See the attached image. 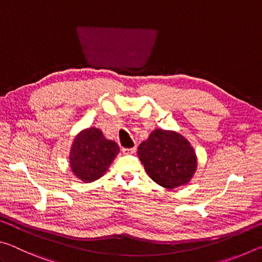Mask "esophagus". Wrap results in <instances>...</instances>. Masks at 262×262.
<instances>
[{
  "instance_id": "1",
  "label": "esophagus",
  "mask_w": 262,
  "mask_h": 262,
  "mask_svg": "<svg viewBox=\"0 0 262 262\" xmlns=\"http://www.w3.org/2000/svg\"><path fill=\"white\" fill-rule=\"evenodd\" d=\"M122 152L125 155H132V154H135L136 152V147L134 148H130V149H122Z\"/></svg>"
}]
</instances>
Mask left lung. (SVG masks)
Returning a JSON list of instances; mask_svg holds the SVG:
<instances>
[{"label": "left lung", "instance_id": "8db88e82", "mask_svg": "<svg viewBox=\"0 0 262 262\" xmlns=\"http://www.w3.org/2000/svg\"><path fill=\"white\" fill-rule=\"evenodd\" d=\"M137 155L150 178L167 189L188 184L198 167L193 147L174 130H152L140 144Z\"/></svg>", "mask_w": 262, "mask_h": 262}]
</instances>
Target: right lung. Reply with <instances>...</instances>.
I'll use <instances>...</instances> for the list:
<instances>
[{
	"label": "right lung",
	"mask_w": 262,
	"mask_h": 262,
	"mask_svg": "<svg viewBox=\"0 0 262 262\" xmlns=\"http://www.w3.org/2000/svg\"><path fill=\"white\" fill-rule=\"evenodd\" d=\"M119 151V145L106 139L98 128H85L73 141L69 154L70 170L83 183H92L106 173Z\"/></svg>",
	"instance_id": "obj_1"
}]
</instances>
